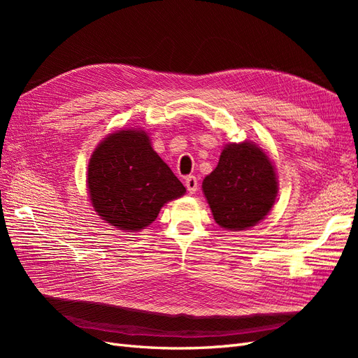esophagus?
<instances>
[{
    "label": "esophagus",
    "instance_id": "34e87169",
    "mask_svg": "<svg viewBox=\"0 0 358 358\" xmlns=\"http://www.w3.org/2000/svg\"><path fill=\"white\" fill-rule=\"evenodd\" d=\"M185 187H187V189H188L189 194L196 192L197 188H199V180H197V178H196V176H188V178L185 179Z\"/></svg>",
    "mask_w": 358,
    "mask_h": 358
}]
</instances>
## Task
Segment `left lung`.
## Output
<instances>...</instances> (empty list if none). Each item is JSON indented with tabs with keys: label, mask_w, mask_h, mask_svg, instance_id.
Instances as JSON below:
<instances>
[{
	"label": "left lung",
	"mask_w": 358,
	"mask_h": 358,
	"mask_svg": "<svg viewBox=\"0 0 358 358\" xmlns=\"http://www.w3.org/2000/svg\"><path fill=\"white\" fill-rule=\"evenodd\" d=\"M213 220L225 230L239 231L264 220L278 194L275 167L254 143L224 148L216 169L203 180Z\"/></svg>",
	"instance_id": "1"
}]
</instances>
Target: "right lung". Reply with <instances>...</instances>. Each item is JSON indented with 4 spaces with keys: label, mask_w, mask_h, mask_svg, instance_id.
<instances>
[{
    "label": "right lung",
    "mask_w": 358,
    "mask_h": 358,
    "mask_svg": "<svg viewBox=\"0 0 358 358\" xmlns=\"http://www.w3.org/2000/svg\"><path fill=\"white\" fill-rule=\"evenodd\" d=\"M88 189L95 212L125 231L145 229L162 206L185 194L142 129H122L96 146L88 166Z\"/></svg>",
    "instance_id": "add662e5"
}]
</instances>
